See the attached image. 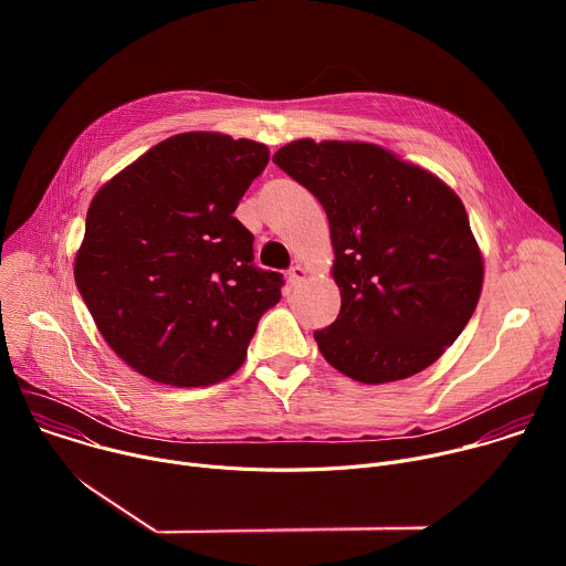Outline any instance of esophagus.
<instances>
[{
	"label": "esophagus",
	"instance_id": "34e87169",
	"mask_svg": "<svg viewBox=\"0 0 566 566\" xmlns=\"http://www.w3.org/2000/svg\"><path fill=\"white\" fill-rule=\"evenodd\" d=\"M306 277V269H302V266H291V271H289V282L293 284V286H297L302 280Z\"/></svg>",
	"mask_w": 566,
	"mask_h": 566
}]
</instances>
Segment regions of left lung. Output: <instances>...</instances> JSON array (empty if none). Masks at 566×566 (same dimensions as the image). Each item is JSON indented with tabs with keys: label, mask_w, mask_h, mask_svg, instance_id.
Returning a JSON list of instances; mask_svg holds the SVG:
<instances>
[{
	"label": "left lung",
	"mask_w": 566,
	"mask_h": 566,
	"mask_svg": "<svg viewBox=\"0 0 566 566\" xmlns=\"http://www.w3.org/2000/svg\"><path fill=\"white\" fill-rule=\"evenodd\" d=\"M275 166L325 208L340 313L313 332L345 376L410 378L450 347L474 313L483 260L461 199L428 170L352 140H293Z\"/></svg>",
	"instance_id": "1"
}]
</instances>
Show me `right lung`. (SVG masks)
<instances>
[{
    "instance_id": "add662e5",
    "label": "right lung",
    "mask_w": 566,
    "mask_h": 566,
    "mask_svg": "<svg viewBox=\"0 0 566 566\" xmlns=\"http://www.w3.org/2000/svg\"><path fill=\"white\" fill-rule=\"evenodd\" d=\"M266 164L262 143L188 132L96 192L75 286L107 345L138 374L206 387L244 363L284 284L253 264L255 237L232 217Z\"/></svg>"
}]
</instances>
